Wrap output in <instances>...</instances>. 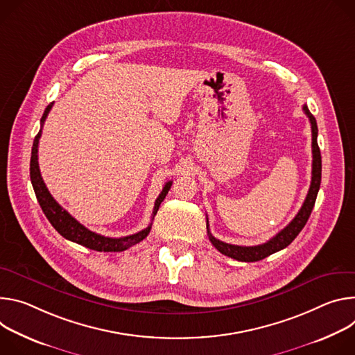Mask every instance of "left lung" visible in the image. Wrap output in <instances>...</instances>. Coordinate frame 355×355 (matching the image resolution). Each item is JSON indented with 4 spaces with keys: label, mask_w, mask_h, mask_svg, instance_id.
I'll use <instances>...</instances> for the list:
<instances>
[{
    "label": "left lung",
    "mask_w": 355,
    "mask_h": 355,
    "mask_svg": "<svg viewBox=\"0 0 355 355\" xmlns=\"http://www.w3.org/2000/svg\"><path fill=\"white\" fill-rule=\"evenodd\" d=\"M304 114L309 116V121L311 125V153H313V164H311V183L307 191V196L304 199L303 206L300 207L299 213L295 216V218L284 228L281 230L273 239L269 241L261 244V245H254V247H241V245H232L223 243L217 239H214L210 230H209V220H207V232H209V239L211 244L223 254L230 258H234L241 262H255L261 261L275 252H278L284 248H286L296 237L297 234L302 231V228L306 225L311 210L314 207V203H316L318 193L320 189V182H322V155L320 149L318 145V123L316 118H314L307 105H303Z\"/></svg>",
    "instance_id": "1"
}]
</instances>
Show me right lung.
I'll return each instance as SVG.
<instances>
[{
  "mask_svg": "<svg viewBox=\"0 0 355 355\" xmlns=\"http://www.w3.org/2000/svg\"><path fill=\"white\" fill-rule=\"evenodd\" d=\"M53 103H51L42 118L41 123L44 125L46 116L52 108ZM42 130L37 132V135L33 139V145H32V155H31V168H29V173H31V182L36 194V199L42 207V211L45 213L46 218L51 221V224L53 225V228L64 237L69 241H73L76 244H80L86 248L94 250V251H104V252H120V251H125L130 247L141 243L146 235L150 231L152 223L142 231L132 234V235H127V237L123 239H111V237H104V235H100L94 231H90L89 228H86L83 224L78 223L76 218H73L53 198L52 194L49 193L42 176H41V171H39V164H37V145H39V138H41ZM172 186V182H168L165 184V187L162 189L161 194L157 196V199L155 200V207L152 211V218L156 216L157 210H159L161 203L164 202V199L166 198V194L169 191Z\"/></svg>",
  "mask_w": 355,
  "mask_h": 355,
  "instance_id": "right-lung-1",
  "label": "right lung"
}]
</instances>
